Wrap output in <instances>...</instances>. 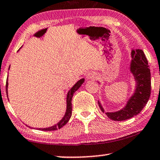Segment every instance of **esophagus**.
Wrapping results in <instances>:
<instances>
[{
	"label": "esophagus",
	"mask_w": 160,
	"mask_h": 160,
	"mask_svg": "<svg viewBox=\"0 0 160 160\" xmlns=\"http://www.w3.org/2000/svg\"><path fill=\"white\" fill-rule=\"evenodd\" d=\"M95 77L96 74L93 72H88V74H86V78H88V79H92V78H94Z\"/></svg>",
	"instance_id": "1"
}]
</instances>
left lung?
I'll return each mask as SVG.
<instances>
[{
	"label": "left lung",
	"mask_w": 160,
	"mask_h": 160,
	"mask_svg": "<svg viewBox=\"0 0 160 160\" xmlns=\"http://www.w3.org/2000/svg\"><path fill=\"white\" fill-rule=\"evenodd\" d=\"M130 72L136 82L135 91L123 108L117 112H106L110 119L116 121L128 120L139 114L148 103L151 93V74L148 62L142 49H132ZM98 106L102 112L104 110L101 103Z\"/></svg>",
	"instance_id": "1"
}]
</instances>
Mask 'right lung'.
<instances>
[{
	"label": "right lung",
	"mask_w": 160,
	"mask_h": 160,
	"mask_svg": "<svg viewBox=\"0 0 160 160\" xmlns=\"http://www.w3.org/2000/svg\"><path fill=\"white\" fill-rule=\"evenodd\" d=\"M83 82H84V78H82V79H80L78 82H77L75 83L74 86H73V87L69 90V92H68L67 96V111H66V112H65L64 116L63 117V118L60 120L58 123L49 128H39V130H42V131H51V130H56L60 129V128H62L64 125H66L67 123V122L69 121L71 116H72V100L73 95H74L75 91H77L78 90V88L82 86V84ZM8 78H7L6 85L7 94H8Z\"/></svg>",
	"instance_id": "obj_1"
}]
</instances>
